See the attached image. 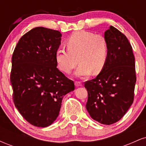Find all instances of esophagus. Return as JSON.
Returning a JSON list of instances; mask_svg holds the SVG:
<instances>
[{
    "label": "esophagus",
    "mask_w": 146,
    "mask_h": 146,
    "mask_svg": "<svg viewBox=\"0 0 146 146\" xmlns=\"http://www.w3.org/2000/svg\"><path fill=\"white\" fill-rule=\"evenodd\" d=\"M75 85L76 87H79V86H82V84L80 82H78V81H76L75 82Z\"/></svg>",
    "instance_id": "34e87169"
}]
</instances>
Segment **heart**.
Segmentation results:
<instances>
[{
	"instance_id": "b5f03b06",
	"label": "heart",
	"mask_w": 146,
	"mask_h": 146,
	"mask_svg": "<svg viewBox=\"0 0 146 146\" xmlns=\"http://www.w3.org/2000/svg\"><path fill=\"white\" fill-rule=\"evenodd\" d=\"M66 46L67 50L58 48L55 54L57 66L64 73H71L78 62L80 64L75 75L81 78L91 73L98 75L104 68L108 58V44L102 35L77 31L66 40Z\"/></svg>"
}]
</instances>
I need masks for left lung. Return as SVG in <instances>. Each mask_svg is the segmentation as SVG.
Segmentation results:
<instances>
[{
	"label": "left lung",
	"instance_id": "left-lung-1",
	"mask_svg": "<svg viewBox=\"0 0 146 146\" xmlns=\"http://www.w3.org/2000/svg\"><path fill=\"white\" fill-rule=\"evenodd\" d=\"M104 37L108 44L106 64L96 78L85 82L84 87L91 118L110 125L119 121L133 103L137 78L135 56L126 36L110 26Z\"/></svg>",
	"mask_w": 146,
	"mask_h": 146
}]
</instances>
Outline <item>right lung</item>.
Wrapping results in <instances>:
<instances>
[{
	"mask_svg": "<svg viewBox=\"0 0 146 146\" xmlns=\"http://www.w3.org/2000/svg\"><path fill=\"white\" fill-rule=\"evenodd\" d=\"M62 34L38 27L21 37L11 58L10 82L15 106L31 125L47 127L59 115L63 97L74 82L57 68Z\"/></svg>",
	"mask_w": 146,
	"mask_h": 146,
	"instance_id": "obj_1",
	"label": "right lung"
}]
</instances>
